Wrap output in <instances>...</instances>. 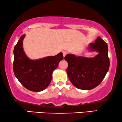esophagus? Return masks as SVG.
<instances>
[{"label": "esophagus", "mask_w": 122, "mask_h": 122, "mask_svg": "<svg viewBox=\"0 0 122 122\" xmlns=\"http://www.w3.org/2000/svg\"><path fill=\"white\" fill-rule=\"evenodd\" d=\"M67 51H63V56H64V57L66 56V55H67Z\"/></svg>", "instance_id": "obj_1"}]
</instances>
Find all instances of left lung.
I'll return each instance as SVG.
<instances>
[{
  "label": "left lung",
  "mask_w": 122,
  "mask_h": 122,
  "mask_svg": "<svg viewBox=\"0 0 122 122\" xmlns=\"http://www.w3.org/2000/svg\"><path fill=\"white\" fill-rule=\"evenodd\" d=\"M89 49L99 52L92 58L68 54L64 59L68 66L67 73L70 81L76 87L81 90L92 89L101 83L109 69L108 47L104 41L98 37L90 43Z\"/></svg>",
  "instance_id": "obj_1"
}]
</instances>
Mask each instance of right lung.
<instances>
[{"mask_svg":"<svg viewBox=\"0 0 122 122\" xmlns=\"http://www.w3.org/2000/svg\"><path fill=\"white\" fill-rule=\"evenodd\" d=\"M25 35L20 36L14 48L13 71L20 82L28 90L39 92L46 88L52 74L63 59V54L32 61L27 58L23 49Z\"/></svg>","mask_w":122,"mask_h":122,"instance_id":"add662e5","label":"right lung"}]
</instances>
